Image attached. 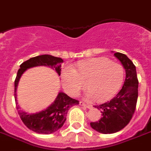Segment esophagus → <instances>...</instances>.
<instances>
[{
	"label": "esophagus",
	"mask_w": 151,
	"mask_h": 151,
	"mask_svg": "<svg viewBox=\"0 0 151 151\" xmlns=\"http://www.w3.org/2000/svg\"><path fill=\"white\" fill-rule=\"evenodd\" d=\"M79 104H80V106H81L86 107V108H88V109H91V108H92V106H91V105L86 104L85 102H83V101H80V102H79Z\"/></svg>",
	"instance_id": "esophagus-1"
}]
</instances>
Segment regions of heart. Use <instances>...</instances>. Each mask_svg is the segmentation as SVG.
Masks as SVG:
<instances>
[{
  "mask_svg": "<svg viewBox=\"0 0 151 151\" xmlns=\"http://www.w3.org/2000/svg\"><path fill=\"white\" fill-rule=\"evenodd\" d=\"M124 76L123 66L106 58L80 61L78 70L66 65L61 73L62 85L70 96H78L87 83L90 90L88 97L95 98L98 101H106L115 95L122 85Z\"/></svg>",
  "mask_w": 151,
  "mask_h": 151,
  "instance_id": "1",
  "label": "heart"
}]
</instances>
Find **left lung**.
Masks as SVG:
<instances>
[{
	"label": "left lung",
	"instance_id": "left-lung-1",
	"mask_svg": "<svg viewBox=\"0 0 151 151\" xmlns=\"http://www.w3.org/2000/svg\"><path fill=\"white\" fill-rule=\"evenodd\" d=\"M126 70V79L121 90L110 101L95 106L102 117L99 121L90 122L96 131L101 134H113L121 130L131 120L138 100V80L136 67L127 55L114 53Z\"/></svg>",
	"mask_w": 151,
	"mask_h": 151
}]
</instances>
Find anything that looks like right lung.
<instances>
[{
    "label": "right lung",
    "mask_w": 151,
    "mask_h": 151,
    "mask_svg": "<svg viewBox=\"0 0 151 151\" xmlns=\"http://www.w3.org/2000/svg\"><path fill=\"white\" fill-rule=\"evenodd\" d=\"M63 60L60 58L53 57L52 55H40L31 58L27 61H24L17 71L16 79L14 81V97L17 101V88L19 80L23 73L29 68L36 66L50 67L61 75V66ZM79 101L76 99L71 98L65 93L60 92L53 103L45 110L36 114H28L20 110L19 106H17L20 118L23 123L31 130L37 134H50L58 130L64 125L66 120L68 110L70 107L78 105Z\"/></svg>",
    "instance_id": "right-lung-1"
}]
</instances>
